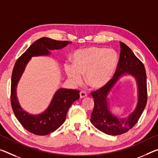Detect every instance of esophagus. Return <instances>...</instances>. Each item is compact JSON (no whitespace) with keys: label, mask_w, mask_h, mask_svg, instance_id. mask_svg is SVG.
Here are the masks:
<instances>
[{"label":"esophagus","mask_w":158,"mask_h":158,"mask_svg":"<svg viewBox=\"0 0 158 158\" xmlns=\"http://www.w3.org/2000/svg\"><path fill=\"white\" fill-rule=\"evenodd\" d=\"M80 98H86L87 96L86 94L84 91H81L80 92Z\"/></svg>","instance_id":"obj_1"}]
</instances>
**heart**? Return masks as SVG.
<instances>
[{"label": "heart", "mask_w": 158, "mask_h": 158, "mask_svg": "<svg viewBox=\"0 0 158 158\" xmlns=\"http://www.w3.org/2000/svg\"><path fill=\"white\" fill-rule=\"evenodd\" d=\"M73 65L64 66L68 78L74 84L83 82L94 89L106 86L111 81L118 63V56L113 50L87 47L77 50L72 56Z\"/></svg>", "instance_id": "b5f03b06"}]
</instances>
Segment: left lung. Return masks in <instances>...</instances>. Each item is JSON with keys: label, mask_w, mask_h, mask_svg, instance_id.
<instances>
[{"label": "left lung", "mask_w": 158, "mask_h": 158, "mask_svg": "<svg viewBox=\"0 0 158 158\" xmlns=\"http://www.w3.org/2000/svg\"><path fill=\"white\" fill-rule=\"evenodd\" d=\"M120 55L114 76L106 86L91 92L94 108L91 117L92 124L103 133L117 136L126 133L137 123L147 102L146 73L143 64L126 44L119 42ZM129 74L136 80L138 101L135 110L127 117L120 118L109 110L108 95L122 76Z\"/></svg>", "instance_id": "left-lung-1"}]
</instances>
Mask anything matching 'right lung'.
Wrapping results in <instances>:
<instances>
[{
	"mask_svg": "<svg viewBox=\"0 0 158 158\" xmlns=\"http://www.w3.org/2000/svg\"><path fill=\"white\" fill-rule=\"evenodd\" d=\"M71 41H56L47 37L36 40L17 59L11 78V105L15 115L24 129L31 133L44 136L59 128L65 121L67 112L74 101L79 98V91L74 89H59L55 93L46 110L39 114L25 111L17 97V87L27 64L32 57L48 56L51 51L63 48Z\"/></svg>",
	"mask_w": 158,
	"mask_h": 158,
	"instance_id": "add662e5",
	"label": "right lung"
}]
</instances>
